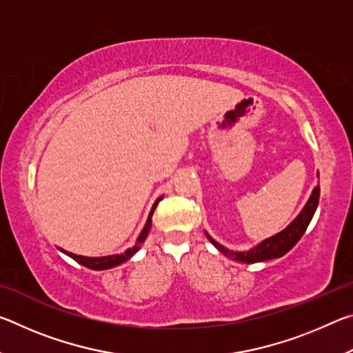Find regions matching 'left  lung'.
I'll return each instance as SVG.
<instances>
[{"label": "left lung", "mask_w": 353, "mask_h": 353, "mask_svg": "<svg viewBox=\"0 0 353 353\" xmlns=\"http://www.w3.org/2000/svg\"><path fill=\"white\" fill-rule=\"evenodd\" d=\"M318 204H319V187H314L305 207L302 208V212L297 214V218L292 221L286 229L279 232L277 235L266 238L265 241H261L259 246L252 248L250 250H248V252H234V250L227 249L223 246V244L214 241L208 234H207V238L210 240L213 246L219 250V252H223L225 256H229L232 260H236L241 263H259V261L279 259V256L285 255L288 250L294 248L296 243L301 240L303 234H305L310 221H312L316 208H318Z\"/></svg>", "instance_id": "1"}]
</instances>
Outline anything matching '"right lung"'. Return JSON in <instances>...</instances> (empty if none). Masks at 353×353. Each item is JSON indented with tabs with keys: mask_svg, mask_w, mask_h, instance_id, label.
Wrapping results in <instances>:
<instances>
[{
	"mask_svg": "<svg viewBox=\"0 0 353 353\" xmlns=\"http://www.w3.org/2000/svg\"><path fill=\"white\" fill-rule=\"evenodd\" d=\"M160 199H162V198H159L157 201H155V204L152 205L151 213H149L148 221H146V225L143 227L140 236L137 238V244H135V246H132V248H129L124 254H115V255H107V256H83V255H76V254L67 252V250H63V249H61V250H62L63 254H67L68 256H71V259H73V260H76L77 263H79V265L85 266V268H90V270H94V271L109 270V268L121 265V263L128 261L130 256H132L137 252V250L140 249V244L146 240V236H148L149 230H151V225H152V213L155 210V207H157Z\"/></svg>",
	"mask_w": 353,
	"mask_h": 353,
	"instance_id": "add662e5",
	"label": "right lung"
}]
</instances>
